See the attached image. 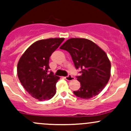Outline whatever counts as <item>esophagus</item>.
I'll use <instances>...</instances> for the list:
<instances>
[{
	"mask_svg": "<svg viewBox=\"0 0 131 131\" xmlns=\"http://www.w3.org/2000/svg\"><path fill=\"white\" fill-rule=\"evenodd\" d=\"M65 79L66 80H67V81H72V80H73L74 79V78L73 77V76H71V74H69L68 76H67V77H65Z\"/></svg>",
	"mask_w": 131,
	"mask_h": 131,
	"instance_id": "1",
	"label": "esophagus"
}]
</instances>
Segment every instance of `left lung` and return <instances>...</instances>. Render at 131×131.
<instances>
[{
	"instance_id": "1",
	"label": "left lung",
	"mask_w": 131,
	"mask_h": 131,
	"mask_svg": "<svg viewBox=\"0 0 131 131\" xmlns=\"http://www.w3.org/2000/svg\"><path fill=\"white\" fill-rule=\"evenodd\" d=\"M60 48L68 51L75 68L81 69V75L77 77L81 87L74 94L86 100L100 94L111 77V62L106 53L93 41L81 38H70Z\"/></svg>"
}]
</instances>
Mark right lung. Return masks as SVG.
I'll return each mask as SVG.
<instances>
[{
    "mask_svg": "<svg viewBox=\"0 0 131 131\" xmlns=\"http://www.w3.org/2000/svg\"><path fill=\"white\" fill-rule=\"evenodd\" d=\"M64 39L51 38L35 41L20 58L17 64L18 79L34 98L49 100L56 94V84L60 77L49 73V60Z\"/></svg>",
    "mask_w": 131,
    "mask_h": 131,
    "instance_id": "right-lung-1",
    "label": "right lung"
}]
</instances>
